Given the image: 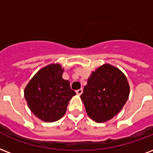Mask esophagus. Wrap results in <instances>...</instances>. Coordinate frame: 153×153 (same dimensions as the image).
<instances>
[{"label": "esophagus", "mask_w": 153, "mask_h": 153, "mask_svg": "<svg viewBox=\"0 0 153 153\" xmlns=\"http://www.w3.org/2000/svg\"><path fill=\"white\" fill-rule=\"evenodd\" d=\"M82 93V89H79L76 91V94L78 95H81Z\"/></svg>", "instance_id": "obj_1"}]
</instances>
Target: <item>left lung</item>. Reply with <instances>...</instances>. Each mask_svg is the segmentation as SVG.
<instances>
[{
	"label": "left lung",
	"mask_w": 153,
	"mask_h": 153,
	"mask_svg": "<svg viewBox=\"0 0 153 153\" xmlns=\"http://www.w3.org/2000/svg\"><path fill=\"white\" fill-rule=\"evenodd\" d=\"M129 93L130 87L123 72L110 64H103L92 72L80 97L90 118L103 123L120 111Z\"/></svg>",
	"instance_id": "left-lung-1"
}]
</instances>
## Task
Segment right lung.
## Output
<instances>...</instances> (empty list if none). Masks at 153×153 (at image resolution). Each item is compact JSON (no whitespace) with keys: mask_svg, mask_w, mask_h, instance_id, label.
Returning a JSON list of instances; mask_svg holds the SVG:
<instances>
[{"mask_svg":"<svg viewBox=\"0 0 153 153\" xmlns=\"http://www.w3.org/2000/svg\"><path fill=\"white\" fill-rule=\"evenodd\" d=\"M64 70L59 64H50L38 71L24 91L30 111L45 122H54L65 115L74 95L70 82L62 79Z\"/></svg>","mask_w":153,"mask_h":153,"instance_id":"1","label":"right lung"}]
</instances>
